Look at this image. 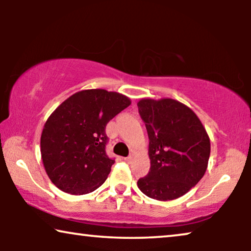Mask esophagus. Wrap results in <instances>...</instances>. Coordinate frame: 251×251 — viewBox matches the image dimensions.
I'll list each match as a JSON object with an SVG mask.
<instances>
[{"label": "esophagus", "mask_w": 251, "mask_h": 251, "mask_svg": "<svg viewBox=\"0 0 251 251\" xmlns=\"http://www.w3.org/2000/svg\"><path fill=\"white\" fill-rule=\"evenodd\" d=\"M132 155H130V156H128V157H125V161L126 162H131V160H132Z\"/></svg>", "instance_id": "34e87169"}]
</instances>
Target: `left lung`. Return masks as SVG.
<instances>
[{
	"instance_id": "8db88e82",
	"label": "left lung",
	"mask_w": 251,
	"mask_h": 251,
	"mask_svg": "<svg viewBox=\"0 0 251 251\" xmlns=\"http://www.w3.org/2000/svg\"><path fill=\"white\" fill-rule=\"evenodd\" d=\"M149 133L150 173L137 181L139 190L159 201L175 200L195 186L205 173L210 139L198 115L171 98L137 102Z\"/></svg>"
}]
</instances>
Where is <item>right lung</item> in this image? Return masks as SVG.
Wrapping results in <instances>:
<instances>
[{
  "label": "right lung",
  "instance_id": "obj_1",
  "mask_svg": "<svg viewBox=\"0 0 251 251\" xmlns=\"http://www.w3.org/2000/svg\"><path fill=\"white\" fill-rule=\"evenodd\" d=\"M126 96L104 89L75 92L48 118L41 156L50 180L66 193L88 194L104 184L114 160L106 154V125L128 107Z\"/></svg>",
  "mask_w": 251,
  "mask_h": 251
}]
</instances>
